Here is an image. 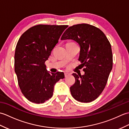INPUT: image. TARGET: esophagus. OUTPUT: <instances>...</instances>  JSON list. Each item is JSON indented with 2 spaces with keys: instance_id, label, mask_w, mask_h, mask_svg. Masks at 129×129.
Here are the masks:
<instances>
[{
  "instance_id": "34e87169",
  "label": "esophagus",
  "mask_w": 129,
  "mask_h": 129,
  "mask_svg": "<svg viewBox=\"0 0 129 129\" xmlns=\"http://www.w3.org/2000/svg\"><path fill=\"white\" fill-rule=\"evenodd\" d=\"M70 74H69V73H64V75H65V77H67V76H69Z\"/></svg>"
}]
</instances>
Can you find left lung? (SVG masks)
I'll return each mask as SVG.
<instances>
[{
    "instance_id": "obj_1",
    "label": "left lung",
    "mask_w": 129,
    "mask_h": 129,
    "mask_svg": "<svg viewBox=\"0 0 129 129\" xmlns=\"http://www.w3.org/2000/svg\"><path fill=\"white\" fill-rule=\"evenodd\" d=\"M61 40H73L79 44V60L85 67L84 75L73 74L75 81L70 88L72 95L81 103L94 101L105 88L113 68L110 42L100 29L87 24L70 26Z\"/></svg>"
}]
</instances>
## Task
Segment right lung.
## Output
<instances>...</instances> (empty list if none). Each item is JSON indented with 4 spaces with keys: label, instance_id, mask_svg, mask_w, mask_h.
I'll list each match as a JSON object with an SVG mask.
<instances>
[{
    "label": "right lung",
    "instance_id": "right-lung-1",
    "mask_svg": "<svg viewBox=\"0 0 129 129\" xmlns=\"http://www.w3.org/2000/svg\"><path fill=\"white\" fill-rule=\"evenodd\" d=\"M68 25H37L24 32L16 46L15 72L21 92L27 99L44 103L53 96L55 84L63 72L46 70L45 62Z\"/></svg>",
    "mask_w": 129,
    "mask_h": 129
}]
</instances>
